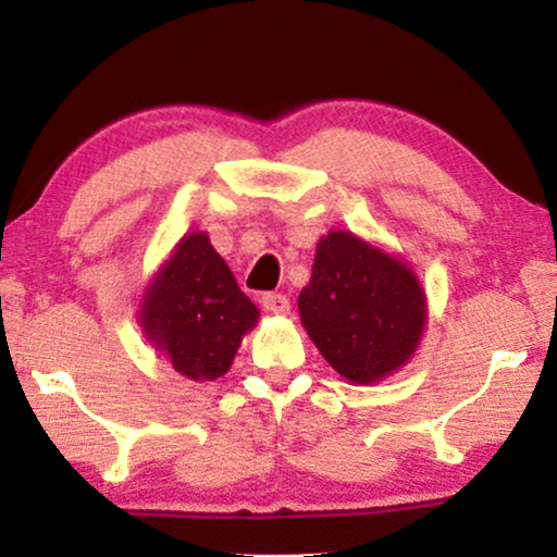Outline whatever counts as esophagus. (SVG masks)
I'll return each mask as SVG.
<instances>
[{"instance_id": "obj_1", "label": "esophagus", "mask_w": 557, "mask_h": 557, "mask_svg": "<svg viewBox=\"0 0 557 557\" xmlns=\"http://www.w3.org/2000/svg\"><path fill=\"white\" fill-rule=\"evenodd\" d=\"M261 304L265 311H271V314H288V311H292V301H288L284 294H276V292L263 294Z\"/></svg>"}]
</instances>
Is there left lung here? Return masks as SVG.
Returning <instances> with one entry per match:
<instances>
[{
    "mask_svg": "<svg viewBox=\"0 0 557 557\" xmlns=\"http://www.w3.org/2000/svg\"><path fill=\"white\" fill-rule=\"evenodd\" d=\"M299 314L324 360L352 383L391 375L413 355L425 296L410 269L352 233L319 240Z\"/></svg>",
    "mask_w": 557,
    "mask_h": 557,
    "instance_id": "left-lung-1",
    "label": "left lung"
}]
</instances>
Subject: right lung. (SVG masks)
<instances>
[{
	"mask_svg": "<svg viewBox=\"0 0 557 557\" xmlns=\"http://www.w3.org/2000/svg\"><path fill=\"white\" fill-rule=\"evenodd\" d=\"M256 319V304L240 292L205 233L182 238L141 307L149 339L174 370L193 380L225 375Z\"/></svg>",
	"mask_w": 557,
	"mask_h": 557,
	"instance_id": "add662e5",
	"label": "right lung"
}]
</instances>
